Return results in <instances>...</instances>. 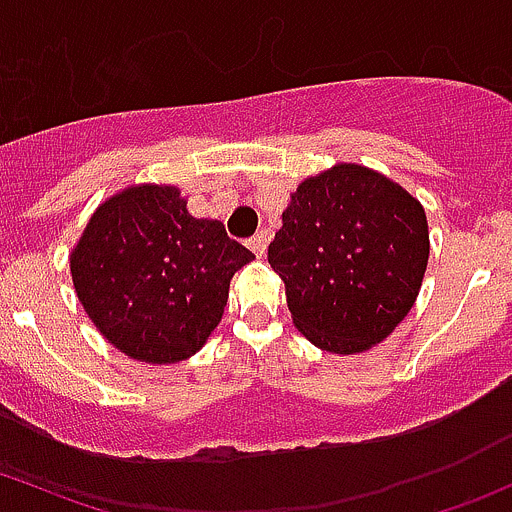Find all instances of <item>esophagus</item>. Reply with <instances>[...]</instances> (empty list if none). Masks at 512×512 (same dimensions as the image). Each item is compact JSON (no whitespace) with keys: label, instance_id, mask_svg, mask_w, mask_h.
Masks as SVG:
<instances>
[{"label":"esophagus","instance_id":"obj_1","mask_svg":"<svg viewBox=\"0 0 512 512\" xmlns=\"http://www.w3.org/2000/svg\"><path fill=\"white\" fill-rule=\"evenodd\" d=\"M247 245H250V250L255 252L257 257H265V252H267V235L257 232L255 237H250V240H247Z\"/></svg>","mask_w":512,"mask_h":512}]
</instances>
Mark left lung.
Segmentation results:
<instances>
[{
    "mask_svg": "<svg viewBox=\"0 0 512 512\" xmlns=\"http://www.w3.org/2000/svg\"><path fill=\"white\" fill-rule=\"evenodd\" d=\"M428 223L409 190L337 163L299 183L267 247L292 322L314 347L359 354L414 307L428 265Z\"/></svg>",
    "mask_w": 512,
    "mask_h": 512,
    "instance_id": "8db88e82",
    "label": "left lung"
}]
</instances>
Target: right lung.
Instances as JSON below:
<instances>
[{
    "instance_id": "add662e5",
    "label": "right lung",
    "mask_w": 512,
    "mask_h": 512,
    "mask_svg": "<svg viewBox=\"0 0 512 512\" xmlns=\"http://www.w3.org/2000/svg\"><path fill=\"white\" fill-rule=\"evenodd\" d=\"M175 185H131L96 208L71 250V280L98 332L146 364L203 349L230 280L255 260L220 220L193 218Z\"/></svg>"
}]
</instances>
